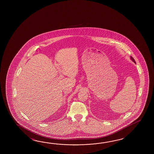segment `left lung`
<instances>
[{"instance_id": "obj_1", "label": "left lung", "mask_w": 154, "mask_h": 154, "mask_svg": "<svg viewBox=\"0 0 154 154\" xmlns=\"http://www.w3.org/2000/svg\"><path fill=\"white\" fill-rule=\"evenodd\" d=\"M131 60L133 62L135 63H136V62H135V60H134V58H133L131 56Z\"/></svg>"}]
</instances>
